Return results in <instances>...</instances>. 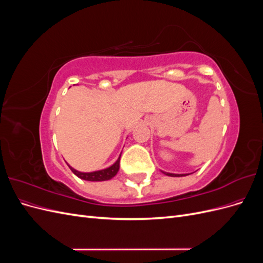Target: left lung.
I'll list each match as a JSON object with an SVG mask.
<instances>
[{"label": "left lung", "instance_id": "8db88e82", "mask_svg": "<svg viewBox=\"0 0 263 263\" xmlns=\"http://www.w3.org/2000/svg\"><path fill=\"white\" fill-rule=\"evenodd\" d=\"M163 173L169 177H184V176H186V174H174V173H168V172H163Z\"/></svg>", "mask_w": 263, "mask_h": 263}]
</instances>
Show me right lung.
I'll use <instances>...</instances> for the list:
<instances>
[{"label": "right lung", "mask_w": 263, "mask_h": 263, "mask_svg": "<svg viewBox=\"0 0 263 263\" xmlns=\"http://www.w3.org/2000/svg\"><path fill=\"white\" fill-rule=\"evenodd\" d=\"M119 160H121V157L117 159V161L110 165L109 168H106L104 170H100V171H94V172H79L76 169L71 168L69 165V168L71 169L77 177H79L82 180H86V181H106V180H110L113 177L116 176V173L119 170Z\"/></svg>", "instance_id": "right-lung-1"}]
</instances>
